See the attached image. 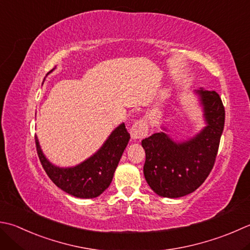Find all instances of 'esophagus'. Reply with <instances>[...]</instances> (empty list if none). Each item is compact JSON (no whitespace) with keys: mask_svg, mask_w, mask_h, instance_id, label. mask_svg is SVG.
<instances>
[{"mask_svg":"<svg viewBox=\"0 0 250 250\" xmlns=\"http://www.w3.org/2000/svg\"><path fill=\"white\" fill-rule=\"evenodd\" d=\"M147 131H148V126L144 119L136 120L130 129L131 138H132V140L143 139L144 136L147 134Z\"/></svg>","mask_w":250,"mask_h":250,"instance_id":"esophagus-1","label":"esophagus"}]
</instances>
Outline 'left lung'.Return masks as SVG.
Listing matches in <instances>:
<instances>
[{
	"instance_id": "left-lung-1",
	"label": "left lung",
	"mask_w": 250,
	"mask_h": 250,
	"mask_svg": "<svg viewBox=\"0 0 250 250\" xmlns=\"http://www.w3.org/2000/svg\"><path fill=\"white\" fill-rule=\"evenodd\" d=\"M203 106L206 126L193 138L174 142L164 131L142 141L145 149L144 177L163 197L178 198L193 193L212 170L221 139L226 111L216 91L195 90Z\"/></svg>"
}]
</instances>
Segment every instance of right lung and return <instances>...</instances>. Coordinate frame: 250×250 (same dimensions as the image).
Masks as SVG:
<instances>
[{"instance_id":"add662e5","label":"right lung","mask_w":250,"mask_h":250,"mask_svg":"<svg viewBox=\"0 0 250 250\" xmlns=\"http://www.w3.org/2000/svg\"><path fill=\"white\" fill-rule=\"evenodd\" d=\"M129 140V132L125 124H121L94 155L70 168H60L50 163L44 156L37 136L36 146L43 169L56 187L75 197L94 198L110 185Z\"/></svg>"}]
</instances>
